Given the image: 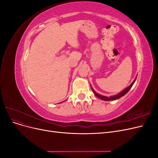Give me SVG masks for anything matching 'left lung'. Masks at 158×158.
Segmentation results:
<instances>
[{
	"instance_id": "1",
	"label": "left lung",
	"mask_w": 158,
	"mask_h": 158,
	"mask_svg": "<svg viewBox=\"0 0 158 158\" xmlns=\"http://www.w3.org/2000/svg\"><path fill=\"white\" fill-rule=\"evenodd\" d=\"M136 78L135 79V80L133 81V82L129 85V86L128 87V88H127L125 89H124L123 92H121V93H119L118 94H117V95H113V96H111V97H110V98H108V97H106V96H103V95H99V94H97L96 92H95V91L94 90V89L92 88V91H93V92L95 94V96H97L98 98H99V99H102V100H104V101H111V100H115V99H118V98H120L121 97H122V96H123V95H125L129 90H130V89L132 88V85L134 84V83H135V82L136 81Z\"/></svg>"
}]
</instances>
